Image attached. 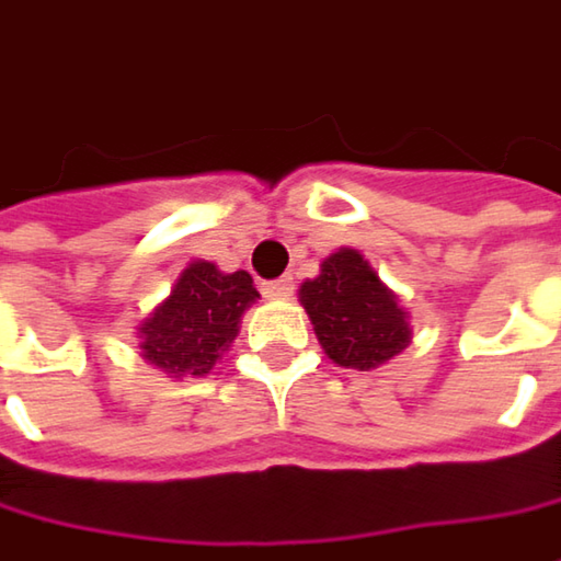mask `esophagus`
<instances>
[{"instance_id":"esophagus-1","label":"esophagus","mask_w":561,"mask_h":561,"mask_svg":"<svg viewBox=\"0 0 561 561\" xmlns=\"http://www.w3.org/2000/svg\"><path fill=\"white\" fill-rule=\"evenodd\" d=\"M291 291H295V282L288 279V276H282V279H273V282H263V295H266V298H273V301H285Z\"/></svg>"}]
</instances>
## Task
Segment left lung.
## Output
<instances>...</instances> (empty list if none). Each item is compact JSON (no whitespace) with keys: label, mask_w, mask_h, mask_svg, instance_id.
I'll use <instances>...</instances> for the list:
<instances>
[{"label":"left lung","mask_w":561,"mask_h":561,"mask_svg":"<svg viewBox=\"0 0 561 561\" xmlns=\"http://www.w3.org/2000/svg\"><path fill=\"white\" fill-rule=\"evenodd\" d=\"M298 298L323 352L343 365L371 371L412 343L410 317L358 250H336L317 279L301 282Z\"/></svg>","instance_id":"8db88e82"}]
</instances>
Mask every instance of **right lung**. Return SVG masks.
<instances>
[{
  "label": "right lung",
  "instance_id": "1",
  "mask_svg": "<svg viewBox=\"0 0 561 561\" xmlns=\"http://www.w3.org/2000/svg\"><path fill=\"white\" fill-rule=\"evenodd\" d=\"M260 298L244 270L221 273L215 263L193 260L171 295L139 323L142 358L168 378H203L228 352L241 317Z\"/></svg>",
  "mask_w": 561,
  "mask_h": 561
}]
</instances>
